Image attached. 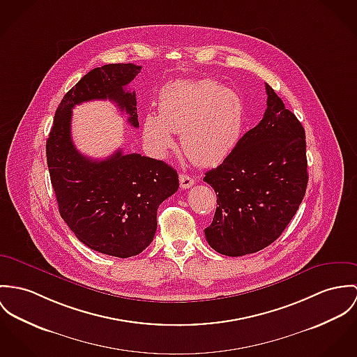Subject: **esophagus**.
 Here are the masks:
<instances>
[{"mask_svg": "<svg viewBox=\"0 0 357 357\" xmlns=\"http://www.w3.org/2000/svg\"><path fill=\"white\" fill-rule=\"evenodd\" d=\"M178 180H180V187H181L183 190L191 188L195 184L194 178H192L191 176H188V174H180Z\"/></svg>", "mask_w": 357, "mask_h": 357, "instance_id": "34e87169", "label": "esophagus"}]
</instances>
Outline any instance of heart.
Masks as SVG:
<instances>
[{
    "label": "heart",
    "mask_w": 357,
    "mask_h": 357,
    "mask_svg": "<svg viewBox=\"0 0 357 357\" xmlns=\"http://www.w3.org/2000/svg\"><path fill=\"white\" fill-rule=\"evenodd\" d=\"M243 126L240 98L214 80H178L160 96V116L149 113L143 137L153 153L163 157L180 133L187 157L202 166L222 161L236 146Z\"/></svg>",
    "instance_id": "b5f03b06"
}]
</instances>
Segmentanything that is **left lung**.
<instances>
[{"label":"left lung","mask_w":357,"mask_h":357,"mask_svg":"<svg viewBox=\"0 0 357 357\" xmlns=\"http://www.w3.org/2000/svg\"><path fill=\"white\" fill-rule=\"evenodd\" d=\"M266 93L267 109L259 124L203 178L217 194L206 240L227 257L254 254L274 243L307 190L304 128L267 83Z\"/></svg>","instance_id":"obj_1"}]
</instances>
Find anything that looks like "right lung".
Listing matches in <instances>:
<instances>
[{
  "label": "right lung",
  "mask_w": 357,
  "mask_h": 357,
  "mask_svg": "<svg viewBox=\"0 0 357 357\" xmlns=\"http://www.w3.org/2000/svg\"><path fill=\"white\" fill-rule=\"evenodd\" d=\"M142 66L109 64L84 75L60 102L46 142L47 167L65 224L89 248L116 258L140 254L153 241L157 210L178 190L177 172L163 161L117 150L106 160L80 154L70 135L72 109L109 99L137 128L135 91L126 86Z\"/></svg>",
  "instance_id": "right-lung-1"
}]
</instances>
